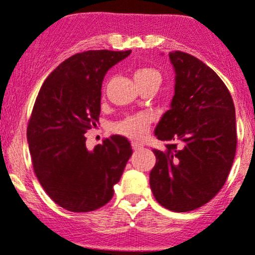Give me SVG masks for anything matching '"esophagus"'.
Returning <instances> with one entry per match:
<instances>
[{"instance_id":"34e87169","label":"esophagus","mask_w":255,"mask_h":255,"mask_svg":"<svg viewBox=\"0 0 255 255\" xmlns=\"http://www.w3.org/2000/svg\"><path fill=\"white\" fill-rule=\"evenodd\" d=\"M131 146H132L133 151H138V150H141V148H143L142 143H138V142H132L131 143Z\"/></svg>"}]
</instances>
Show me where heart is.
I'll return each instance as SVG.
<instances>
[{"mask_svg":"<svg viewBox=\"0 0 255 255\" xmlns=\"http://www.w3.org/2000/svg\"><path fill=\"white\" fill-rule=\"evenodd\" d=\"M133 79H135V83L140 89L143 87H150V85L158 87V84L161 83V75L153 68L141 67L135 70ZM150 125L151 118L145 113H138V114L128 115V117L118 122L114 125V131L119 135L125 136V137L140 140L148 132Z\"/></svg>","mask_w":255,"mask_h":255,"instance_id":"obj_1","label":"heart"}]
</instances>
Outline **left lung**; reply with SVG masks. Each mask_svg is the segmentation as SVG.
<instances>
[{
    "instance_id": "1",
    "label": "left lung",
    "mask_w": 255,
    "mask_h": 255,
    "mask_svg": "<svg viewBox=\"0 0 255 255\" xmlns=\"http://www.w3.org/2000/svg\"><path fill=\"white\" fill-rule=\"evenodd\" d=\"M176 72L171 109L155 128L165 150H153L150 186L173 212L202 207L222 190L237 148L233 99L213 69L188 53L170 52Z\"/></svg>"
}]
</instances>
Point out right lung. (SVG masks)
I'll return each instance as SVG.
<instances>
[{
	"instance_id": "add662e5",
	"label": "right lung",
	"mask_w": 255,
	"mask_h": 255,
	"mask_svg": "<svg viewBox=\"0 0 255 255\" xmlns=\"http://www.w3.org/2000/svg\"><path fill=\"white\" fill-rule=\"evenodd\" d=\"M131 50H87L60 63L41 87L27 140L43 190L70 212H92L114 196L132 153L130 141L113 135L88 150L85 132L97 128L108 70Z\"/></svg>"
}]
</instances>
